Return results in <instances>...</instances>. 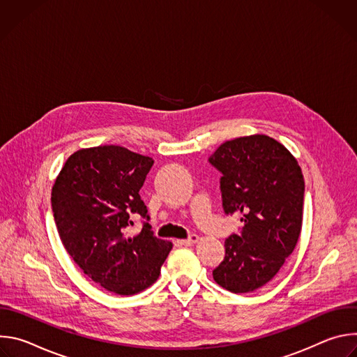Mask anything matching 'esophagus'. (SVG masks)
<instances>
[{"label": "esophagus", "instance_id": "esophagus-1", "mask_svg": "<svg viewBox=\"0 0 357 357\" xmlns=\"http://www.w3.org/2000/svg\"><path fill=\"white\" fill-rule=\"evenodd\" d=\"M197 241H199V237H197L196 234H190L188 238L181 240V244H183V245H193V244H196Z\"/></svg>", "mask_w": 357, "mask_h": 357}]
</instances>
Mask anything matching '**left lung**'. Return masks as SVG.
Wrapping results in <instances>:
<instances>
[{
  "instance_id": "8db88e82",
  "label": "left lung",
  "mask_w": 357,
  "mask_h": 357,
  "mask_svg": "<svg viewBox=\"0 0 357 357\" xmlns=\"http://www.w3.org/2000/svg\"><path fill=\"white\" fill-rule=\"evenodd\" d=\"M222 174L227 215L240 213L244 227L225 241L226 256L215 281L234 294L271 281L301 234L303 176L296 158L277 139L252 134L223 142L209 158Z\"/></svg>"
}]
</instances>
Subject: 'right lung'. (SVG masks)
<instances>
[{
	"instance_id": "right-lung-1",
	"label": "right lung",
	"mask_w": 357,
	"mask_h": 357,
	"mask_svg": "<svg viewBox=\"0 0 357 357\" xmlns=\"http://www.w3.org/2000/svg\"><path fill=\"white\" fill-rule=\"evenodd\" d=\"M152 164L119 145L82 148L68 158L52 188L54 218L69 256L89 278L117 295L154 284L172 248L148 223L127 234L132 215L148 219L139 189Z\"/></svg>"
}]
</instances>
